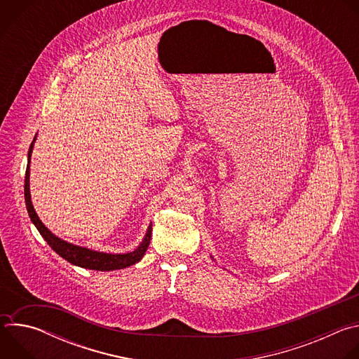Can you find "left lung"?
Returning a JSON list of instances; mask_svg holds the SVG:
<instances>
[{"label": "left lung", "instance_id": "8db88e82", "mask_svg": "<svg viewBox=\"0 0 359 359\" xmlns=\"http://www.w3.org/2000/svg\"><path fill=\"white\" fill-rule=\"evenodd\" d=\"M212 259H213V257H212Z\"/></svg>", "mask_w": 359, "mask_h": 359}]
</instances>
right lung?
<instances>
[{
  "label": "right lung",
  "instance_id": "right-lung-1",
  "mask_svg": "<svg viewBox=\"0 0 359 359\" xmlns=\"http://www.w3.org/2000/svg\"><path fill=\"white\" fill-rule=\"evenodd\" d=\"M36 140V136L34 137L29 150H28V165H27V172H25V184H24V194H25V204H27V210L29 215L31 222L42 236V238L49 244V247L53 248L57 254H60L62 259L69 262L74 266L88 269V270H96V271H114V270H121L130 267L142 260L144 255L150 237H151V223L149 224L146 234L142 240V243L129 252L123 254H112V252H104V251H95L92 248H86L82 245H76L72 243H68L58 236H55L53 231H49L45 224L39 220L34 206L31 201V191H29V163H31V155H32V149L34 143Z\"/></svg>",
  "mask_w": 359,
  "mask_h": 359
}]
</instances>
